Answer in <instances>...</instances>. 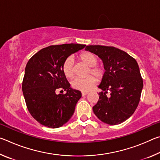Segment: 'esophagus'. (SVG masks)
<instances>
[{
	"label": "esophagus",
	"instance_id": "obj_1",
	"mask_svg": "<svg viewBox=\"0 0 160 160\" xmlns=\"http://www.w3.org/2000/svg\"><path fill=\"white\" fill-rule=\"evenodd\" d=\"M88 94V92H82V96H85V95H87V94Z\"/></svg>",
	"mask_w": 160,
	"mask_h": 160
}]
</instances>
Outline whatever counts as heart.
Wrapping results in <instances>:
<instances>
[{
    "instance_id": "1",
    "label": "heart",
    "mask_w": 160,
    "mask_h": 160,
    "mask_svg": "<svg viewBox=\"0 0 160 160\" xmlns=\"http://www.w3.org/2000/svg\"><path fill=\"white\" fill-rule=\"evenodd\" d=\"M79 60L87 66L90 67L88 73L93 75L97 80H101L104 75V69L101 66H96L97 58L90 52H83L79 56ZM73 59L72 57L67 58L62 66V71L68 78H71L74 75ZM97 80L93 76L90 75L85 78H76L71 81V86L75 90L81 92H88L95 85Z\"/></svg>"
}]
</instances>
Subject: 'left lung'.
<instances>
[{
  "label": "left lung",
  "mask_w": 160,
  "mask_h": 160,
  "mask_svg": "<svg viewBox=\"0 0 160 160\" xmlns=\"http://www.w3.org/2000/svg\"><path fill=\"white\" fill-rule=\"evenodd\" d=\"M85 51L98 56L105 70L98 86L102 91L92 107L94 114L109 125L121 123L131 117L139 104L143 82L138 64L125 51L113 47L90 45Z\"/></svg>",
  "instance_id": "obj_1"
}]
</instances>
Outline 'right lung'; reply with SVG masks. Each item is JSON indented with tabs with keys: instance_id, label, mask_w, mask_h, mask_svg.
Instances as JSON below:
<instances>
[{
	"instance_id": "add662e5",
	"label": "right lung",
	"mask_w": 160,
	"mask_h": 160,
	"mask_svg": "<svg viewBox=\"0 0 160 160\" xmlns=\"http://www.w3.org/2000/svg\"><path fill=\"white\" fill-rule=\"evenodd\" d=\"M85 47L79 44L50 46L38 51L27 63L23 95L30 114L42 125L59 128L73 114L82 94L70 88L62 66L68 56ZM61 88L67 92L56 95L55 90Z\"/></svg>"
}]
</instances>
